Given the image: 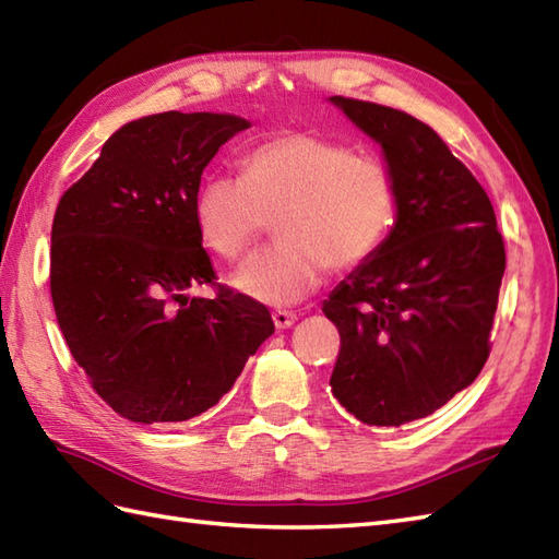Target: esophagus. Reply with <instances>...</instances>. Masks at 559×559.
Listing matches in <instances>:
<instances>
[{
  "instance_id": "obj_1",
  "label": "esophagus",
  "mask_w": 559,
  "mask_h": 559,
  "mask_svg": "<svg viewBox=\"0 0 559 559\" xmlns=\"http://www.w3.org/2000/svg\"><path fill=\"white\" fill-rule=\"evenodd\" d=\"M271 319H274L276 329H290L293 323L297 321V314H295V311H288V309H276L274 314H271Z\"/></svg>"
}]
</instances>
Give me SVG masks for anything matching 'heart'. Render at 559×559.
Instances as JSON below:
<instances>
[{
  "label": "heart",
  "mask_w": 559,
  "mask_h": 559,
  "mask_svg": "<svg viewBox=\"0 0 559 559\" xmlns=\"http://www.w3.org/2000/svg\"><path fill=\"white\" fill-rule=\"evenodd\" d=\"M192 214L202 242L228 262L248 257L276 218L281 240L233 283L259 302L285 307L314 290L326 269H357L383 248L397 224L400 188L381 157L311 131H285L248 150L240 176L204 178Z\"/></svg>",
  "instance_id": "1"
}]
</instances>
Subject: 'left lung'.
<instances>
[{"label":"left lung","mask_w":559,"mask_h":559,"mask_svg":"<svg viewBox=\"0 0 559 559\" xmlns=\"http://www.w3.org/2000/svg\"><path fill=\"white\" fill-rule=\"evenodd\" d=\"M381 142L400 188L397 224L323 305L341 333L331 391L369 426L424 419L481 373L504 274L486 190L431 126L331 97Z\"/></svg>","instance_id":"8db88e82"}]
</instances>
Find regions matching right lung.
Here are the masks:
<instances>
[{
    "label": "right lung",
    "mask_w": 559,
    "mask_h": 559,
    "mask_svg": "<svg viewBox=\"0 0 559 559\" xmlns=\"http://www.w3.org/2000/svg\"><path fill=\"white\" fill-rule=\"evenodd\" d=\"M245 128L230 114L145 116L104 142L59 200L49 259L59 329L128 421L198 417L274 333L262 302L216 283L192 214L204 166ZM202 284L212 301L187 295Z\"/></svg>",
    "instance_id": "add662e5"
}]
</instances>
